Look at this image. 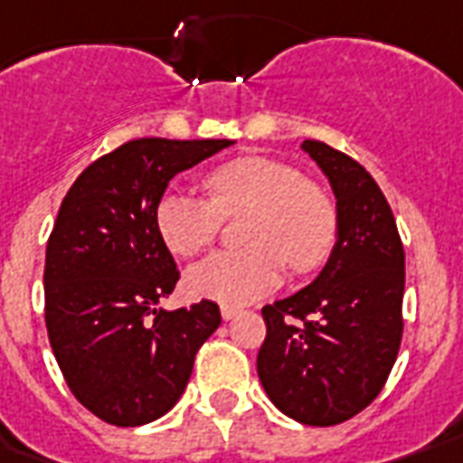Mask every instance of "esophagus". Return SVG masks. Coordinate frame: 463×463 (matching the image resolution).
<instances>
[{
    "mask_svg": "<svg viewBox=\"0 0 463 463\" xmlns=\"http://www.w3.org/2000/svg\"><path fill=\"white\" fill-rule=\"evenodd\" d=\"M234 317H239V309H236V307H227V304H224V307H222V318H224V321H232Z\"/></svg>",
    "mask_w": 463,
    "mask_h": 463,
    "instance_id": "34e87169",
    "label": "esophagus"
}]
</instances>
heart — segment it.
I'll return each instance as SVG.
<instances>
[{
	"mask_svg": "<svg viewBox=\"0 0 463 463\" xmlns=\"http://www.w3.org/2000/svg\"><path fill=\"white\" fill-rule=\"evenodd\" d=\"M207 200L166 191L154 207L161 241L175 256H195L210 246L220 217L243 213L239 250H220L191 265L188 292L203 299L243 307L268 295L282 280V260L292 272H311L335 243L338 214L317 183L270 156L224 161L205 178Z\"/></svg>",
	"mask_w": 463,
	"mask_h": 463,
	"instance_id": "heart-1",
	"label": "heart"
}]
</instances>
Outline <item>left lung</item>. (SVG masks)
<instances>
[{
  "label": "left lung",
  "mask_w": 463,
  "mask_h": 463,
  "mask_svg": "<svg viewBox=\"0 0 463 463\" xmlns=\"http://www.w3.org/2000/svg\"><path fill=\"white\" fill-rule=\"evenodd\" d=\"M302 152L331 183L338 232L317 278L263 309L256 367L282 413L328 428L377 399L396 362L406 256L377 181L324 142L304 139Z\"/></svg>",
  "instance_id": "left-lung-1"
}]
</instances>
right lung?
Instances as JSON below:
<instances>
[{
	"mask_svg": "<svg viewBox=\"0 0 463 463\" xmlns=\"http://www.w3.org/2000/svg\"><path fill=\"white\" fill-rule=\"evenodd\" d=\"M232 139L145 137L84 168L45 250V326L67 386L96 418L135 428L166 415L198 347L222 324L214 302L168 311L178 282L154 207L181 171Z\"/></svg>",
	"mask_w": 463,
	"mask_h": 463,
	"instance_id": "right-lung-1",
	"label": "right lung"
}]
</instances>
